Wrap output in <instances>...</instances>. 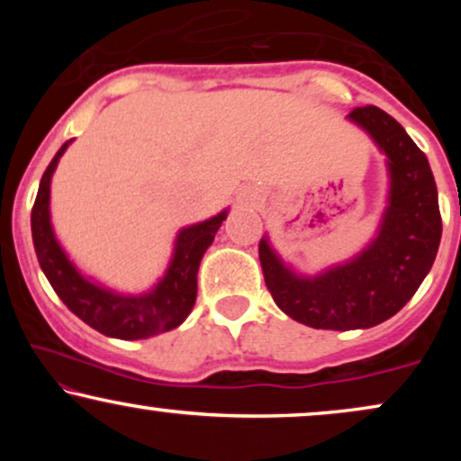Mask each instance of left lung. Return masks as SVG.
Returning <instances> with one entry per match:
<instances>
[{"instance_id": "8db88e82", "label": "left lung", "mask_w": 461, "mask_h": 461, "mask_svg": "<svg viewBox=\"0 0 461 461\" xmlns=\"http://www.w3.org/2000/svg\"><path fill=\"white\" fill-rule=\"evenodd\" d=\"M385 156L388 197L377 231L356 256L314 275L299 273L260 240L264 282L277 308L314 330H368L394 316L431 271L442 236L429 160L401 123L375 105L347 116Z\"/></svg>"}]
</instances>
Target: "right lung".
<instances>
[{"label": "right lung", "mask_w": 461, "mask_h": 461, "mask_svg": "<svg viewBox=\"0 0 461 461\" xmlns=\"http://www.w3.org/2000/svg\"><path fill=\"white\" fill-rule=\"evenodd\" d=\"M71 142L73 139L67 140L50 162L32 208V240L45 277L50 279L62 303L104 336L119 340H142L176 330L193 310L197 299L201 258L212 245L230 208L177 231L167 271L153 284V288L139 294L119 293L79 271L51 225V177Z\"/></svg>", "instance_id": "obj_1"}]
</instances>
